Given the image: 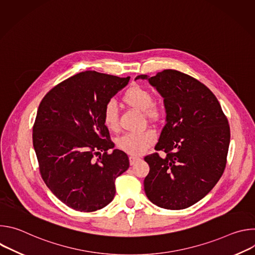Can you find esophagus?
<instances>
[{
  "label": "esophagus",
  "mask_w": 255,
  "mask_h": 255,
  "mask_svg": "<svg viewBox=\"0 0 255 255\" xmlns=\"http://www.w3.org/2000/svg\"><path fill=\"white\" fill-rule=\"evenodd\" d=\"M140 158L139 157H136V156H133V155H131V156H129V161H130V164L131 165H133L136 161H138Z\"/></svg>",
  "instance_id": "esophagus-1"
}]
</instances>
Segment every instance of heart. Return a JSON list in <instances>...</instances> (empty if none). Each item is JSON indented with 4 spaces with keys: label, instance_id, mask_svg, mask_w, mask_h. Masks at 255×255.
<instances>
[{
    "label": "heart",
    "instance_id": "b5f03b06",
    "mask_svg": "<svg viewBox=\"0 0 255 255\" xmlns=\"http://www.w3.org/2000/svg\"><path fill=\"white\" fill-rule=\"evenodd\" d=\"M122 102L136 110L142 111L144 117L149 121H157L161 115V109L153 103L152 94L140 86L130 87L122 96ZM102 119L104 125L110 131H118L119 116L116 105L109 102L105 105ZM155 141V134L151 130L126 133L117 140L119 149L131 155H139L146 151Z\"/></svg>",
    "mask_w": 255,
    "mask_h": 255
}]
</instances>
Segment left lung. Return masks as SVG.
I'll use <instances>...</instances> for the list:
<instances>
[{
    "label": "left lung",
    "mask_w": 255,
    "mask_h": 255,
    "mask_svg": "<svg viewBox=\"0 0 255 255\" xmlns=\"http://www.w3.org/2000/svg\"><path fill=\"white\" fill-rule=\"evenodd\" d=\"M163 98L164 125L154 149L144 157L149 172L144 191L154 205L186 209L202 200L222 176L230 143V127L220 103L198 80L174 69L154 77L140 75Z\"/></svg>",
    "instance_id": "8db88e82"
}]
</instances>
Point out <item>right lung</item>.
I'll list each match as a JSON object with an SVG mask.
<instances>
[{
  "mask_svg": "<svg viewBox=\"0 0 255 255\" xmlns=\"http://www.w3.org/2000/svg\"><path fill=\"white\" fill-rule=\"evenodd\" d=\"M130 77L87 70L52 88L33 126V146L44 183L69 208L94 212L114 199L115 180L129 167L104 125L102 112Z\"/></svg>",
  "mask_w": 255,
  "mask_h": 255,
  "instance_id": "right-lung-1",
  "label": "right lung"
}]
</instances>
